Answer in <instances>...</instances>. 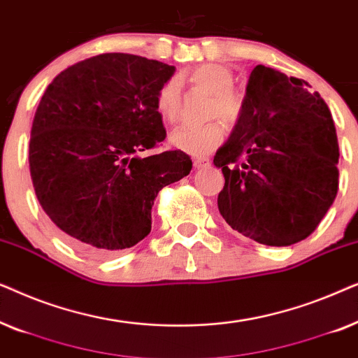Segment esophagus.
I'll list each match as a JSON object with an SVG mask.
<instances>
[{"mask_svg":"<svg viewBox=\"0 0 358 358\" xmlns=\"http://www.w3.org/2000/svg\"><path fill=\"white\" fill-rule=\"evenodd\" d=\"M210 161L207 158H195L194 159V168L202 169V168H208Z\"/></svg>","mask_w":358,"mask_h":358,"instance_id":"34e87169","label":"esophagus"}]
</instances>
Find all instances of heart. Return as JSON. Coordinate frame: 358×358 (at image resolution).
Returning a JSON list of instances; mask_svg holds the SVG:
<instances>
[{
	"label": "heart",
	"instance_id": "b5f03b06",
	"mask_svg": "<svg viewBox=\"0 0 358 358\" xmlns=\"http://www.w3.org/2000/svg\"><path fill=\"white\" fill-rule=\"evenodd\" d=\"M190 83L213 94L210 115H218L227 122H234L241 114V99L231 91L233 75L227 66L205 63L195 68L189 76ZM156 110L164 122H176L180 110V81L169 78L159 87L155 99ZM223 127L212 122L203 127H178L169 134V143L176 150L192 156H205L217 150L223 141Z\"/></svg>",
	"mask_w": 358,
	"mask_h": 358
}]
</instances>
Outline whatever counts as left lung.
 Returning a JSON list of instances; mask_svg holds the SVG:
<instances>
[{
  "label": "left lung",
  "instance_id": "1",
  "mask_svg": "<svg viewBox=\"0 0 358 358\" xmlns=\"http://www.w3.org/2000/svg\"><path fill=\"white\" fill-rule=\"evenodd\" d=\"M234 129L213 164L229 227L267 246L310 236L339 189V143L331 110L306 81L257 65Z\"/></svg>",
  "mask_w": 358,
  "mask_h": 358
}]
</instances>
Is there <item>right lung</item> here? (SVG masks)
<instances>
[{"label": "right lung", "instance_id": "add662e5", "mask_svg": "<svg viewBox=\"0 0 358 358\" xmlns=\"http://www.w3.org/2000/svg\"><path fill=\"white\" fill-rule=\"evenodd\" d=\"M176 68L130 53H102L63 70L32 122L34 190L73 246L106 257L151 231L158 192L192 169L184 151L140 156L166 138L155 99Z\"/></svg>", "mask_w": 358, "mask_h": 358}]
</instances>
